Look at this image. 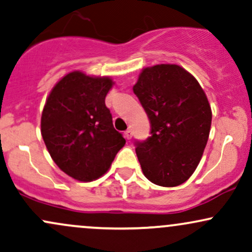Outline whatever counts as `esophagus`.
<instances>
[{
	"mask_svg": "<svg viewBox=\"0 0 252 252\" xmlns=\"http://www.w3.org/2000/svg\"><path fill=\"white\" fill-rule=\"evenodd\" d=\"M124 136H126V140H130V138H131V136H132V134H131V130H130V129L126 130V132H124Z\"/></svg>",
	"mask_w": 252,
	"mask_h": 252,
	"instance_id": "1",
	"label": "esophagus"
}]
</instances>
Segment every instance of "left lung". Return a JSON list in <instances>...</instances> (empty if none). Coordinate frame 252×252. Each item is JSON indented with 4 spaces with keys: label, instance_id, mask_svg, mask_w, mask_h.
Listing matches in <instances>:
<instances>
[{
    "label": "left lung",
    "instance_id": "1",
    "mask_svg": "<svg viewBox=\"0 0 252 252\" xmlns=\"http://www.w3.org/2000/svg\"><path fill=\"white\" fill-rule=\"evenodd\" d=\"M150 122V136L136 142L144 176L162 187L194 173L209 140L212 110L200 84L175 63L144 67L134 85Z\"/></svg>",
    "mask_w": 252,
    "mask_h": 252
}]
</instances>
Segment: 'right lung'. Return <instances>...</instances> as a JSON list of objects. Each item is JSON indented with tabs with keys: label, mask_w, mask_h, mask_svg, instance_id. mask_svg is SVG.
<instances>
[{
	"label": "right lung",
	"mask_w": 252,
	"mask_h": 252,
	"mask_svg": "<svg viewBox=\"0 0 252 252\" xmlns=\"http://www.w3.org/2000/svg\"><path fill=\"white\" fill-rule=\"evenodd\" d=\"M110 77L72 71L51 90L41 115V135L56 164L74 180L90 182L105 174L126 144L112 126L105 97Z\"/></svg>",
	"instance_id": "1"
}]
</instances>
